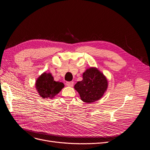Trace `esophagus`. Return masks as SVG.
Listing matches in <instances>:
<instances>
[{
    "instance_id": "obj_1",
    "label": "esophagus",
    "mask_w": 150,
    "mask_h": 150,
    "mask_svg": "<svg viewBox=\"0 0 150 150\" xmlns=\"http://www.w3.org/2000/svg\"><path fill=\"white\" fill-rule=\"evenodd\" d=\"M66 85L68 86H73L74 85V82L73 81H67L66 82Z\"/></svg>"
}]
</instances>
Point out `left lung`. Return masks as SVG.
Here are the masks:
<instances>
[{
  "instance_id": "1",
  "label": "left lung",
  "mask_w": 150,
  "mask_h": 150,
  "mask_svg": "<svg viewBox=\"0 0 150 150\" xmlns=\"http://www.w3.org/2000/svg\"><path fill=\"white\" fill-rule=\"evenodd\" d=\"M108 88V81L103 74L96 68L91 67L83 74V80L75 85L81 100L85 103H93L100 99Z\"/></svg>"
}]
</instances>
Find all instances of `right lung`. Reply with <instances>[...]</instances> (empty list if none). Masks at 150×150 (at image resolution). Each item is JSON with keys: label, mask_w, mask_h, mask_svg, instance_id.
I'll return each mask as SVG.
<instances>
[{"label": "right lung", "mask_w": 150, "mask_h": 150, "mask_svg": "<svg viewBox=\"0 0 150 150\" xmlns=\"http://www.w3.org/2000/svg\"><path fill=\"white\" fill-rule=\"evenodd\" d=\"M35 87L42 98L52 99L64 87V84L60 81H55L50 73L45 72L36 80Z\"/></svg>", "instance_id": "right-lung-1"}]
</instances>
